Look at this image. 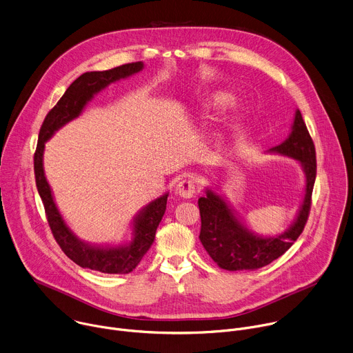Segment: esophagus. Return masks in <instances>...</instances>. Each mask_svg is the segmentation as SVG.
<instances>
[{
  "label": "esophagus",
  "instance_id": "esophagus-1",
  "mask_svg": "<svg viewBox=\"0 0 353 353\" xmlns=\"http://www.w3.org/2000/svg\"><path fill=\"white\" fill-rule=\"evenodd\" d=\"M196 192H197V186L194 179H182L175 188V193L183 199L193 197Z\"/></svg>",
  "mask_w": 353,
  "mask_h": 353
}]
</instances>
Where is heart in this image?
Listing matches in <instances>:
<instances>
[{"label":"heart","instance_id":"b5f03b06","mask_svg":"<svg viewBox=\"0 0 353 353\" xmlns=\"http://www.w3.org/2000/svg\"><path fill=\"white\" fill-rule=\"evenodd\" d=\"M227 101H228V96H227V94H223V93L216 94L214 99H213L214 105H223V104H225Z\"/></svg>","mask_w":353,"mask_h":353}]
</instances>
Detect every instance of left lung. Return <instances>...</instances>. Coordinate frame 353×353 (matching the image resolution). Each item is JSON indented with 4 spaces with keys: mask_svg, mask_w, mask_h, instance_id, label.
<instances>
[{
    "mask_svg": "<svg viewBox=\"0 0 353 353\" xmlns=\"http://www.w3.org/2000/svg\"><path fill=\"white\" fill-rule=\"evenodd\" d=\"M271 152L298 160L306 175V190L296 221L283 235L260 238L243 227L221 196L207 189L199 199L201 219L200 242L219 267L230 271L264 267L283 256L303 232L309 219L312 193L316 181V149L301 111L295 114L292 132L284 143Z\"/></svg>",
    "mask_w": 353,
    "mask_h": 353,
    "instance_id": "1",
    "label": "left lung"
}]
</instances>
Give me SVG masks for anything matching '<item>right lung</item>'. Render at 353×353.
Instances as JSON below:
<instances>
[{
	"mask_svg": "<svg viewBox=\"0 0 353 353\" xmlns=\"http://www.w3.org/2000/svg\"><path fill=\"white\" fill-rule=\"evenodd\" d=\"M142 69L143 62H130L108 70L86 72L81 75L66 89L59 101L46 115L40 128L39 142L34 152L36 186L43 200L46 217L57 243L62 252L78 265L107 274H128L136 268L154 242L157 227L165 213L168 194L156 199L137 214L134 219L133 241L128 246L94 248L86 245L66 227L54 203L51 189L43 170L44 143L58 128L77 118L82 112L86 103L92 100L96 93L110 83L130 77Z\"/></svg>",
	"mask_w": 353,
	"mask_h": 353,
	"instance_id": "obj_1",
	"label": "right lung"
}]
</instances>
